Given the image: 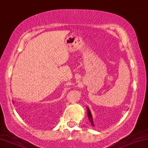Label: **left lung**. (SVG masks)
Instances as JSON below:
<instances>
[{
	"label": "left lung",
	"mask_w": 148,
	"mask_h": 148,
	"mask_svg": "<svg viewBox=\"0 0 148 148\" xmlns=\"http://www.w3.org/2000/svg\"><path fill=\"white\" fill-rule=\"evenodd\" d=\"M86 110H87V116H88V120H89V121L91 123V125L92 126H93L94 127V124H93V120H92V116L91 115V113H90V111L89 110V108H86Z\"/></svg>",
	"instance_id": "1"
}]
</instances>
